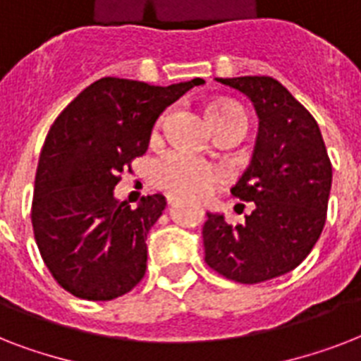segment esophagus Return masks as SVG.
Wrapping results in <instances>:
<instances>
[{
    "instance_id": "34e87169",
    "label": "esophagus",
    "mask_w": 361,
    "mask_h": 361,
    "mask_svg": "<svg viewBox=\"0 0 361 361\" xmlns=\"http://www.w3.org/2000/svg\"><path fill=\"white\" fill-rule=\"evenodd\" d=\"M178 198H180V195H174V192H169V195H166V202H169V204H174L176 200H178Z\"/></svg>"
}]
</instances>
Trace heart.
Masks as SVG:
<instances>
[{
    "mask_svg": "<svg viewBox=\"0 0 361 361\" xmlns=\"http://www.w3.org/2000/svg\"><path fill=\"white\" fill-rule=\"evenodd\" d=\"M212 116H240L245 118V114L238 109L236 104L217 103L208 109V118ZM225 180V172L215 166V164L198 159L187 152L164 153L152 164V181L159 189L164 191L178 192V195H206L212 191L215 183Z\"/></svg>",
    "mask_w": 361,
    "mask_h": 361,
    "instance_id": "b5f03b06",
    "label": "heart"
}]
</instances>
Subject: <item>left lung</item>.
<instances>
[{
	"mask_svg": "<svg viewBox=\"0 0 361 361\" xmlns=\"http://www.w3.org/2000/svg\"><path fill=\"white\" fill-rule=\"evenodd\" d=\"M238 90L258 116L252 161L232 195L252 202L243 225L208 212L206 264L226 279L255 285L302 264L326 223L331 163L314 118L271 76L215 78Z\"/></svg>",
	"mask_w": 361,
	"mask_h": 361,
	"instance_id": "obj_1",
	"label": "left lung"
}]
</instances>
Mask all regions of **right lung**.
Instances as JSON below:
<instances>
[{
    "instance_id": "add662e5",
    "label": "right lung",
    "mask_w": 361,
    "mask_h": 361,
    "mask_svg": "<svg viewBox=\"0 0 361 361\" xmlns=\"http://www.w3.org/2000/svg\"><path fill=\"white\" fill-rule=\"evenodd\" d=\"M202 78L149 86L101 78L87 86L48 130L33 191L31 223L54 279L73 296L106 302L146 274L147 232L161 217L163 195L135 209L114 195L120 174L144 155L155 121Z\"/></svg>"
}]
</instances>
